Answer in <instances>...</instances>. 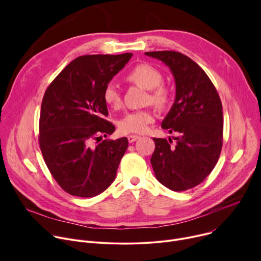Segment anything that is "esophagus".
I'll return each mask as SVG.
<instances>
[{
    "label": "esophagus",
    "instance_id": "1",
    "mask_svg": "<svg viewBox=\"0 0 261 261\" xmlns=\"http://www.w3.org/2000/svg\"><path fill=\"white\" fill-rule=\"evenodd\" d=\"M127 138H128V141H129L130 143H132V142H134L135 140H137V139L139 138V136H138V135H129Z\"/></svg>",
    "mask_w": 261,
    "mask_h": 261
}]
</instances>
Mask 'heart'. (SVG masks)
I'll use <instances>...</instances> for the list:
<instances>
[{
    "label": "heart",
    "instance_id": "obj_1",
    "mask_svg": "<svg viewBox=\"0 0 261 261\" xmlns=\"http://www.w3.org/2000/svg\"><path fill=\"white\" fill-rule=\"evenodd\" d=\"M162 73L146 63L135 65L125 75L126 82L147 90L146 102L152 103L160 109L165 108L171 99V91L166 85L162 84ZM103 99L113 108L118 109L122 106V96L115 85L106 86ZM154 120V114L150 109L131 111L120 120L119 129L122 133H144Z\"/></svg>",
    "mask_w": 261,
    "mask_h": 261
}]
</instances>
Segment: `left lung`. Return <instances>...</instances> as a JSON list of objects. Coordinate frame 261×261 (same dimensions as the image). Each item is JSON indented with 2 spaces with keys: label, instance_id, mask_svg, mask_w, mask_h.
<instances>
[{
  "label": "left lung",
  "instance_id": "obj_1",
  "mask_svg": "<svg viewBox=\"0 0 261 261\" xmlns=\"http://www.w3.org/2000/svg\"><path fill=\"white\" fill-rule=\"evenodd\" d=\"M173 74L175 100L161 127L177 132L176 143L153 138L151 163L156 178L172 191L199 185L214 169L223 144V113L218 92L206 73L189 57L173 50L148 51Z\"/></svg>",
  "mask_w": 261,
  "mask_h": 261
}]
</instances>
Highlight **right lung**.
Listing matches in <instances>:
<instances>
[{
    "label": "right lung",
    "mask_w": 261,
    "mask_h": 261,
    "mask_svg": "<svg viewBox=\"0 0 261 261\" xmlns=\"http://www.w3.org/2000/svg\"><path fill=\"white\" fill-rule=\"evenodd\" d=\"M133 55H87L68 64L48 86L39 120V145L53 177L67 193L94 197L116 178L126 137L93 141L113 134L103 92ZM100 141V140H99Z\"/></svg>",
    "instance_id": "1"
}]
</instances>
